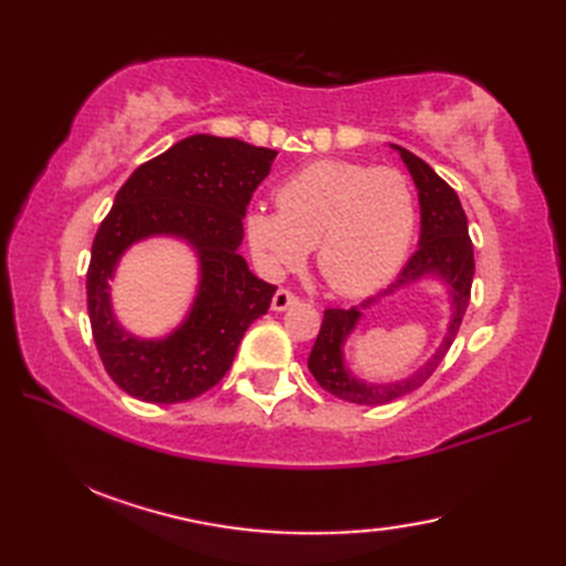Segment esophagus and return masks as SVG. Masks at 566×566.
I'll return each instance as SVG.
<instances>
[{
    "label": "esophagus",
    "instance_id": "34e87169",
    "mask_svg": "<svg viewBox=\"0 0 566 566\" xmlns=\"http://www.w3.org/2000/svg\"><path fill=\"white\" fill-rule=\"evenodd\" d=\"M296 302H298V296L286 290V286H282V290H276L274 296H272V308L274 311H286L290 306H294Z\"/></svg>",
    "mask_w": 566,
    "mask_h": 566
}]
</instances>
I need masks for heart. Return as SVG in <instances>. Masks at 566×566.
<instances>
[{
	"mask_svg": "<svg viewBox=\"0 0 566 566\" xmlns=\"http://www.w3.org/2000/svg\"><path fill=\"white\" fill-rule=\"evenodd\" d=\"M280 209L252 207L245 235L268 274L302 262L316 245V264L331 290L359 296L379 290L401 268L416 231V197L396 167L318 160L276 189Z\"/></svg>",
	"mask_w": 566,
	"mask_h": 566,
	"instance_id": "b5f03b06",
	"label": "heart"
}]
</instances>
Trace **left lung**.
<instances>
[{
    "mask_svg": "<svg viewBox=\"0 0 566 566\" xmlns=\"http://www.w3.org/2000/svg\"><path fill=\"white\" fill-rule=\"evenodd\" d=\"M401 153V160L406 163L408 172H411L416 189H418V203H420V240L418 250L406 262L401 274L396 282L389 284V290L379 292L377 296L365 298L359 306L353 308H326L323 323L318 331V338L314 343V350L308 355V369L316 377L323 389L328 394L338 396L343 401L359 403V406H381L401 399V396L411 394L413 389L423 387L430 379L432 371L438 369L442 357L448 355L450 345L454 340L460 323L464 318V311L469 306V294H472V276H474V248L472 238H469L467 216L460 203L457 191L444 182L442 177L428 163H423L411 150L394 146ZM428 273H436L451 286L453 296V314L449 324V333L439 348V353L429 363L417 370L408 380L392 382L391 385H367L357 380L344 365V340L349 337L356 321L361 317V311L368 307L381 295H386L406 283L422 279Z\"/></svg>",
    "mask_w": 566,
    "mask_h": 566,
    "instance_id": "8db88e82",
    "label": "left lung"
}]
</instances>
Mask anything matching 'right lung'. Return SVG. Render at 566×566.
<instances>
[{"label": "right lung", "mask_w": 566, "mask_h": 566, "mask_svg": "<svg viewBox=\"0 0 566 566\" xmlns=\"http://www.w3.org/2000/svg\"><path fill=\"white\" fill-rule=\"evenodd\" d=\"M276 158L238 138L197 134L143 163L118 189L92 243L87 311L109 377L134 399L179 403L223 379L250 323L268 314L274 284L238 252L252 191ZM150 234L182 237L200 258V290L184 326L143 342L117 326L108 280L123 252Z\"/></svg>", "instance_id": "1"}]
</instances>
